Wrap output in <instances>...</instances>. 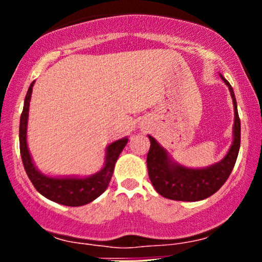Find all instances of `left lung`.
<instances>
[{
	"label": "left lung",
	"mask_w": 262,
	"mask_h": 262,
	"mask_svg": "<svg viewBox=\"0 0 262 262\" xmlns=\"http://www.w3.org/2000/svg\"><path fill=\"white\" fill-rule=\"evenodd\" d=\"M223 81L228 86L233 99L234 138L231 149L221 162L202 170L173 165L167 157L166 150L156 142L153 137L149 136L150 147L147 155L148 175L156 191L163 198L181 200V202H198V200L207 199L218 191L231 175L241 146V121L237 112L233 89L226 78H223Z\"/></svg>",
	"instance_id": "obj_1"
}]
</instances>
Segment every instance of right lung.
<instances>
[{
	"label": "right lung",
	"instance_id": "1",
	"mask_svg": "<svg viewBox=\"0 0 262 262\" xmlns=\"http://www.w3.org/2000/svg\"><path fill=\"white\" fill-rule=\"evenodd\" d=\"M33 83L29 87L24 102V109L20 118V155L23 160L24 168H25L28 178L30 179L31 184L43 196L52 202L58 203L68 207H81V205L91 203L97 196L106 190L114 172V166L119 155L123 148L128 143V139L123 138L114 142L107 147L106 152V163L104 168L96 175L86 179H53L44 176L39 172L31 161L30 153H29L28 144H26V125H28L29 115V101L33 91Z\"/></svg>",
	"mask_w": 262,
	"mask_h": 262
}]
</instances>
